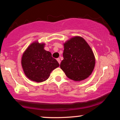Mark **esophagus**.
<instances>
[{
    "label": "esophagus",
    "instance_id": "esophagus-1",
    "mask_svg": "<svg viewBox=\"0 0 120 120\" xmlns=\"http://www.w3.org/2000/svg\"><path fill=\"white\" fill-rule=\"evenodd\" d=\"M57 61H58V63H59V64H60V62H61V61H60V58H57Z\"/></svg>",
    "mask_w": 120,
    "mask_h": 120
}]
</instances>
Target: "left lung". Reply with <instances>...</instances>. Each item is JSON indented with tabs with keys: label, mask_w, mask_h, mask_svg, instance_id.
I'll use <instances>...</instances> for the list:
<instances>
[{
	"label": "left lung",
	"mask_w": 120,
	"mask_h": 120,
	"mask_svg": "<svg viewBox=\"0 0 120 120\" xmlns=\"http://www.w3.org/2000/svg\"><path fill=\"white\" fill-rule=\"evenodd\" d=\"M64 59L60 68L69 78L75 81L86 79L93 72L95 59L92 49L83 38L75 37L64 44Z\"/></svg>",
	"instance_id": "8db88e82"
}]
</instances>
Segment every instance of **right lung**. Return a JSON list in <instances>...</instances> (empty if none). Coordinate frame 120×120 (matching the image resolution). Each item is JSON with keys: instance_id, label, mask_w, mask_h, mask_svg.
<instances>
[{"instance_id": "1", "label": "right lung", "mask_w": 120, "mask_h": 120, "mask_svg": "<svg viewBox=\"0 0 120 120\" xmlns=\"http://www.w3.org/2000/svg\"><path fill=\"white\" fill-rule=\"evenodd\" d=\"M44 44L35 42L25 51L22 57L21 64L25 74L30 80L37 82L46 81L51 72L59 67L50 52L44 49Z\"/></svg>"}]
</instances>
